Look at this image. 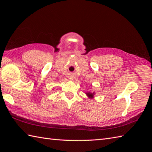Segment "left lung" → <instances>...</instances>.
Here are the masks:
<instances>
[{"label":"left lung","mask_w":152,"mask_h":152,"mask_svg":"<svg viewBox=\"0 0 152 152\" xmlns=\"http://www.w3.org/2000/svg\"><path fill=\"white\" fill-rule=\"evenodd\" d=\"M86 95H87V96H88L89 98H90V99H92V98L94 97L95 92H93V93H91V92H88V93H86Z\"/></svg>","instance_id":"8db88e82"}]
</instances>
